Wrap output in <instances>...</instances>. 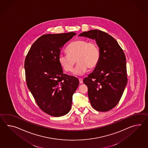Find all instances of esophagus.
I'll return each mask as SVG.
<instances>
[{
    "label": "esophagus",
    "mask_w": 148,
    "mask_h": 148,
    "mask_svg": "<svg viewBox=\"0 0 148 148\" xmlns=\"http://www.w3.org/2000/svg\"><path fill=\"white\" fill-rule=\"evenodd\" d=\"M79 83H83V79H81V78H79Z\"/></svg>",
    "instance_id": "obj_1"
}]
</instances>
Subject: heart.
<instances>
[{
    "label": "heart",
    "mask_w": 148,
    "mask_h": 148,
    "mask_svg": "<svg viewBox=\"0 0 148 148\" xmlns=\"http://www.w3.org/2000/svg\"><path fill=\"white\" fill-rule=\"evenodd\" d=\"M66 51L68 55H59V64L66 72H71L77 62L78 64L74 71V73L76 75L83 74L88 68H95L100 59V50L94 41L76 40L67 46Z\"/></svg>",
    "instance_id": "heart-1"
}]
</instances>
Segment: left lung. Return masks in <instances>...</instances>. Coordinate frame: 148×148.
<instances>
[{
  "label": "left lung",
  "instance_id": "obj_1",
  "mask_svg": "<svg viewBox=\"0 0 148 148\" xmlns=\"http://www.w3.org/2000/svg\"><path fill=\"white\" fill-rule=\"evenodd\" d=\"M79 36L95 39L99 48L98 64L83 83L92 107L107 112L118 104L127 83L125 53L117 41L102 31L90 30Z\"/></svg>",
  "mask_w": 148,
  "mask_h": 148
}]
</instances>
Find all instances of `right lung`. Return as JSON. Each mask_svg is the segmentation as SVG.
Masks as SVG:
<instances>
[{"label":"right lung","instance_id":"add662e5","mask_svg":"<svg viewBox=\"0 0 148 148\" xmlns=\"http://www.w3.org/2000/svg\"><path fill=\"white\" fill-rule=\"evenodd\" d=\"M76 34H47L33 43L24 62L26 84L37 105L53 117L70 111L79 81L64 74L58 58L62 47Z\"/></svg>","mask_w":148,"mask_h":148}]
</instances>
